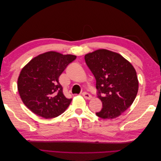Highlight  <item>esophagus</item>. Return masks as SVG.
<instances>
[{
	"instance_id": "1",
	"label": "esophagus",
	"mask_w": 161,
	"mask_h": 161,
	"mask_svg": "<svg viewBox=\"0 0 161 161\" xmlns=\"http://www.w3.org/2000/svg\"><path fill=\"white\" fill-rule=\"evenodd\" d=\"M82 96L84 97V98H85L86 99H91V95L89 93V92H83L82 93Z\"/></svg>"
}]
</instances>
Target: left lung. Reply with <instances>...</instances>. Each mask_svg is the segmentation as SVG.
I'll list each match as a JSON object with an SVG mask.
<instances>
[{"label": "left lung", "mask_w": 161, "mask_h": 161, "mask_svg": "<svg viewBox=\"0 0 161 161\" xmlns=\"http://www.w3.org/2000/svg\"><path fill=\"white\" fill-rule=\"evenodd\" d=\"M87 66L96 80L102 108L96 115L114 119L127 110L136 98L138 80L133 66L118 53L101 49L85 56Z\"/></svg>", "instance_id": "obj_1"}]
</instances>
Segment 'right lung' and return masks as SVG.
Masks as SVG:
<instances>
[{
  "label": "right lung",
  "mask_w": 161,
  "mask_h": 161,
  "mask_svg": "<svg viewBox=\"0 0 161 161\" xmlns=\"http://www.w3.org/2000/svg\"><path fill=\"white\" fill-rule=\"evenodd\" d=\"M76 58L48 52L33 58L24 66L19 76L17 88L23 103L33 113L45 119L64 113L72 99L64 96L58 79Z\"/></svg>",
  "instance_id": "1"
}]
</instances>
